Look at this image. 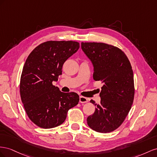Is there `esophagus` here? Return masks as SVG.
Listing matches in <instances>:
<instances>
[{"mask_svg": "<svg viewBox=\"0 0 157 157\" xmlns=\"http://www.w3.org/2000/svg\"><path fill=\"white\" fill-rule=\"evenodd\" d=\"M79 102H81V103H86V102H88V98L83 97V96H80L79 97Z\"/></svg>", "mask_w": 157, "mask_h": 157, "instance_id": "34e87169", "label": "esophagus"}]
</instances>
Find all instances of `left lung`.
<instances>
[{"instance_id":"obj_1","label":"left lung","mask_w":157,"mask_h":157,"mask_svg":"<svg viewBox=\"0 0 157 157\" xmlns=\"http://www.w3.org/2000/svg\"><path fill=\"white\" fill-rule=\"evenodd\" d=\"M82 49L92 62L93 79L103 83L100 104L88 116V126L99 133L117 129L128 114L133 104V73L130 62L119 48L103 43H82Z\"/></svg>"}]
</instances>
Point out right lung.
<instances>
[{"mask_svg":"<svg viewBox=\"0 0 157 157\" xmlns=\"http://www.w3.org/2000/svg\"><path fill=\"white\" fill-rule=\"evenodd\" d=\"M79 48L75 41H49L35 47L27 59L21 75L20 96L29 118L37 126H60L68 110L78 104L77 93L61 92L52 82L58 81L64 63Z\"/></svg>","mask_w":157,"mask_h":157,"instance_id":"obj_1","label":"right lung"}]
</instances>
